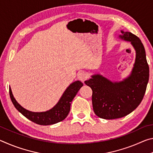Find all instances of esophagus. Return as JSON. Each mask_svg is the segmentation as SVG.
<instances>
[{
  "label": "esophagus",
  "instance_id": "esophagus-1",
  "mask_svg": "<svg viewBox=\"0 0 153 153\" xmlns=\"http://www.w3.org/2000/svg\"><path fill=\"white\" fill-rule=\"evenodd\" d=\"M77 77H78V79L81 80L82 82H84L88 77V75L85 71H81L77 74Z\"/></svg>",
  "mask_w": 153,
  "mask_h": 153
}]
</instances>
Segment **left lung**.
<instances>
[{"mask_svg":"<svg viewBox=\"0 0 153 153\" xmlns=\"http://www.w3.org/2000/svg\"><path fill=\"white\" fill-rule=\"evenodd\" d=\"M120 39L130 42L136 51V59L130 74L120 82H112L100 74H94L85 84L92 90L94 113L105 120L126 116L140 104L149 79V67L146 52L138 37L121 30Z\"/></svg>","mask_w":153,"mask_h":153,"instance_id":"1","label":"left lung"}]
</instances>
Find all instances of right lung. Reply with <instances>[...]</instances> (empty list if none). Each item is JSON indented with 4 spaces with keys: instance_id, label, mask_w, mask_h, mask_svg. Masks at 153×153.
Masks as SVG:
<instances>
[{
    "instance_id": "add662e5",
    "label": "right lung",
    "mask_w": 153,
    "mask_h": 153,
    "mask_svg": "<svg viewBox=\"0 0 153 153\" xmlns=\"http://www.w3.org/2000/svg\"><path fill=\"white\" fill-rule=\"evenodd\" d=\"M82 86L83 83L79 80L71 83L65 90L58 102L51 109L44 112H32L22 107L15 100L10 87L9 94L15 107L23 115L38 125L48 126L60 122L67 117L70 111L72 100Z\"/></svg>"
}]
</instances>
